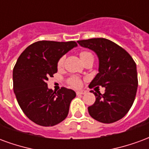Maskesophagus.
Listing matches in <instances>:
<instances>
[{
	"instance_id": "1",
	"label": "esophagus",
	"mask_w": 149,
	"mask_h": 149,
	"mask_svg": "<svg viewBox=\"0 0 149 149\" xmlns=\"http://www.w3.org/2000/svg\"><path fill=\"white\" fill-rule=\"evenodd\" d=\"M86 92H84V91H77V95H84L85 94Z\"/></svg>"
}]
</instances>
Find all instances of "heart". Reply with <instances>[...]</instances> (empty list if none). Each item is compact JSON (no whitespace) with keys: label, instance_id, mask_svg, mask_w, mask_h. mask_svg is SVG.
<instances>
[{"label":"heart","instance_id":"b5f03b06","mask_svg":"<svg viewBox=\"0 0 149 149\" xmlns=\"http://www.w3.org/2000/svg\"><path fill=\"white\" fill-rule=\"evenodd\" d=\"M80 58L82 61V62L84 63L85 61H87L88 59L89 58H93V54L89 52H87V51H83L80 53ZM64 61H65V57L62 56L61 58L59 59L58 62H57V67L58 68H61L63 66V64H64ZM68 82L69 84L74 86V87H80L81 84V81L79 78L76 77H72L69 80H68Z\"/></svg>","mask_w":149,"mask_h":149}]
</instances>
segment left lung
Masks as SVG:
<instances>
[{
  "mask_svg": "<svg viewBox=\"0 0 149 149\" xmlns=\"http://www.w3.org/2000/svg\"><path fill=\"white\" fill-rule=\"evenodd\" d=\"M84 48L93 50L99 60L98 73L89 87L102 86L104 93H93L95 103L88 108L97 121L110 124L120 120L131 109L138 86L136 65L125 49L105 38L78 40Z\"/></svg>",
  "mask_w": 149,
  "mask_h": 149,
  "instance_id": "obj_1",
  "label": "left lung"
}]
</instances>
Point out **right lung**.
<instances>
[{
	"instance_id": "add662e5",
	"label": "right lung",
	"mask_w": 149,
	"mask_h": 149,
	"mask_svg": "<svg viewBox=\"0 0 149 149\" xmlns=\"http://www.w3.org/2000/svg\"><path fill=\"white\" fill-rule=\"evenodd\" d=\"M77 46L75 41L40 40L27 47L17 59L13 91L22 111L37 125L54 126L67 117L76 93L64 87L55 92L46 82L57 72L59 59Z\"/></svg>"
}]
</instances>
